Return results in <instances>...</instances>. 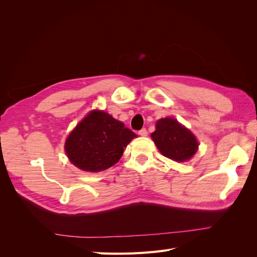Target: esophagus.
I'll use <instances>...</instances> for the list:
<instances>
[{"label": "esophagus", "instance_id": "1", "mask_svg": "<svg viewBox=\"0 0 257 257\" xmlns=\"http://www.w3.org/2000/svg\"><path fill=\"white\" fill-rule=\"evenodd\" d=\"M138 134L141 135V136H143V137H145V136H147V135H148V132H147V130H146V128H142L141 131L138 132Z\"/></svg>", "mask_w": 257, "mask_h": 257}]
</instances>
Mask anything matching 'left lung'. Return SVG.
Masks as SVG:
<instances>
[{"label":"left lung","instance_id":"1","mask_svg":"<svg viewBox=\"0 0 257 257\" xmlns=\"http://www.w3.org/2000/svg\"><path fill=\"white\" fill-rule=\"evenodd\" d=\"M151 137L159 151L176 162L189 161L198 149L196 137L174 118L160 119Z\"/></svg>","mask_w":257,"mask_h":257}]
</instances>
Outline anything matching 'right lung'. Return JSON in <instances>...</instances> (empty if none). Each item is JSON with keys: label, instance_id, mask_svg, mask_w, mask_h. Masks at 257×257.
<instances>
[{"label": "right lung", "instance_id": "add662e5", "mask_svg": "<svg viewBox=\"0 0 257 257\" xmlns=\"http://www.w3.org/2000/svg\"><path fill=\"white\" fill-rule=\"evenodd\" d=\"M135 137L134 132L109 113L92 110L71 132L64 149L76 167L98 173L118 163L124 148Z\"/></svg>", "mask_w": 257, "mask_h": 257}]
</instances>
